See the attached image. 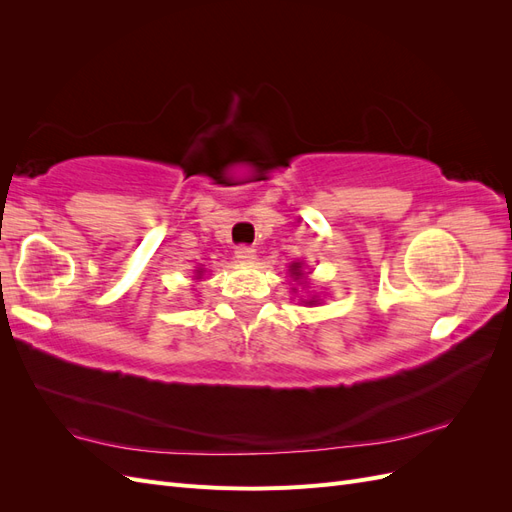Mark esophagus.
<instances>
[{"instance_id":"34e87169","label":"esophagus","mask_w":512,"mask_h":512,"mask_svg":"<svg viewBox=\"0 0 512 512\" xmlns=\"http://www.w3.org/2000/svg\"><path fill=\"white\" fill-rule=\"evenodd\" d=\"M235 256H237L239 262H252L256 258V252H254V247H250V245H239L235 250Z\"/></svg>"}]
</instances>
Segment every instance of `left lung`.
Wrapping results in <instances>:
<instances>
[{
    "label": "left lung",
    "mask_w": 512,
    "mask_h": 512,
    "mask_svg": "<svg viewBox=\"0 0 512 512\" xmlns=\"http://www.w3.org/2000/svg\"><path fill=\"white\" fill-rule=\"evenodd\" d=\"M292 275H301V271H299V265H292ZM309 303H312V301H309Z\"/></svg>",
    "instance_id": "left-lung-1"
}]
</instances>
